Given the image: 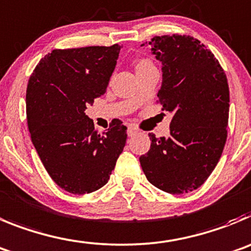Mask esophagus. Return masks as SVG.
Wrapping results in <instances>:
<instances>
[{
  "instance_id": "obj_1",
  "label": "esophagus",
  "mask_w": 251,
  "mask_h": 251,
  "mask_svg": "<svg viewBox=\"0 0 251 251\" xmlns=\"http://www.w3.org/2000/svg\"><path fill=\"white\" fill-rule=\"evenodd\" d=\"M127 133H128V137H133V135H135L138 133V129H135L133 126H129L127 129Z\"/></svg>"
}]
</instances>
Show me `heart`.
Listing matches in <instances>:
<instances>
[{
  "label": "heart",
  "mask_w": 251,
  "mask_h": 251,
  "mask_svg": "<svg viewBox=\"0 0 251 251\" xmlns=\"http://www.w3.org/2000/svg\"><path fill=\"white\" fill-rule=\"evenodd\" d=\"M146 64H151V62L147 61V59H141V61H138L137 68L138 67H142V66H146Z\"/></svg>",
  "instance_id": "obj_1"
}]
</instances>
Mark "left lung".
Listing matches in <instances>:
<instances>
[{"mask_svg": "<svg viewBox=\"0 0 251 251\" xmlns=\"http://www.w3.org/2000/svg\"><path fill=\"white\" fill-rule=\"evenodd\" d=\"M149 46L163 64L158 103L173 118L169 138L149 133L151 149L139 162L154 187L184 194L201 187L222 157L229 119L227 79L214 54L194 37L155 36Z\"/></svg>", "mask_w": 251, "mask_h": 251, "instance_id": "1", "label": "left lung"}]
</instances>
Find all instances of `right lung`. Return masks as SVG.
<instances>
[{
	"label": "right lung",
	"mask_w": 251,
	"mask_h": 251,
	"mask_svg": "<svg viewBox=\"0 0 251 251\" xmlns=\"http://www.w3.org/2000/svg\"><path fill=\"white\" fill-rule=\"evenodd\" d=\"M121 46L53 50L37 64L26 92L27 124L52 180L72 194L107 184L127 141V127L113 119L100 134L84 110L105 93Z\"/></svg>",
	"instance_id": "1"
}]
</instances>
